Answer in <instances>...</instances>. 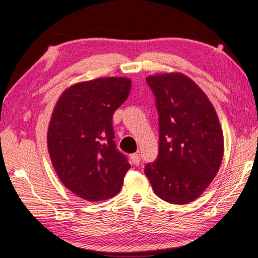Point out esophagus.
Segmentation results:
<instances>
[{
  "instance_id": "1",
  "label": "esophagus",
  "mask_w": 258,
  "mask_h": 258,
  "mask_svg": "<svg viewBox=\"0 0 258 258\" xmlns=\"http://www.w3.org/2000/svg\"><path fill=\"white\" fill-rule=\"evenodd\" d=\"M131 159H132V161H133L135 165H138L140 163V155H139V152H137V154L131 155Z\"/></svg>"
}]
</instances>
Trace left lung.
<instances>
[{"mask_svg": "<svg viewBox=\"0 0 258 258\" xmlns=\"http://www.w3.org/2000/svg\"><path fill=\"white\" fill-rule=\"evenodd\" d=\"M159 113V152L145 173L165 202L185 205L200 197L220 169L223 131L204 91L181 73L150 75Z\"/></svg>", "mask_w": 258, "mask_h": 258, "instance_id": "obj_1", "label": "left lung"}]
</instances>
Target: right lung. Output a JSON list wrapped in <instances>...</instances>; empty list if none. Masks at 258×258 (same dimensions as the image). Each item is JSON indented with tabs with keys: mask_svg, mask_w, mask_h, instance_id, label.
<instances>
[{
	"mask_svg": "<svg viewBox=\"0 0 258 258\" xmlns=\"http://www.w3.org/2000/svg\"><path fill=\"white\" fill-rule=\"evenodd\" d=\"M132 81L101 77L69 86L56 101L47 150L62 184L87 202L112 198L131 168L113 141L112 115L127 99Z\"/></svg>",
	"mask_w": 258,
	"mask_h": 258,
	"instance_id": "right-lung-1",
	"label": "right lung"
}]
</instances>
